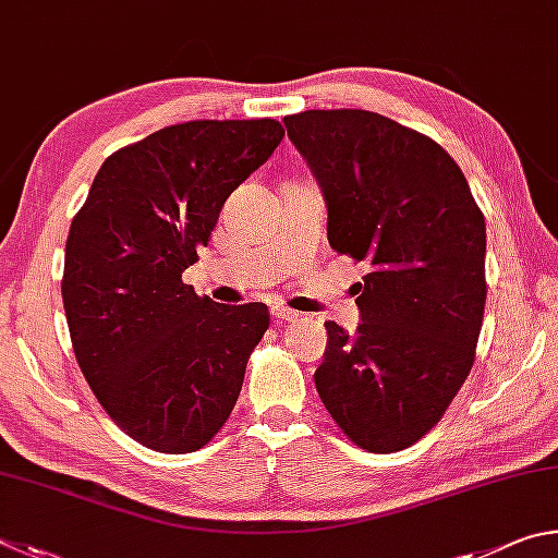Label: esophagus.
I'll list each match as a JSON object with an SVG mask.
<instances>
[{
	"mask_svg": "<svg viewBox=\"0 0 558 558\" xmlns=\"http://www.w3.org/2000/svg\"><path fill=\"white\" fill-rule=\"evenodd\" d=\"M271 316H274V320H284V324H294V320H299L296 311L284 308V306H274L271 308Z\"/></svg>",
	"mask_w": 558,
	"mask_h": 558,
	"instance_id": "obj_1",
	"label": "esophagus"
}]
</instances>
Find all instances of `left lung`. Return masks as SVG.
<instances>
[{"label":"left lung","instance_id":"left-lung-1","mask_svg":"<svg viewBox=\"0 0 558 558\" xmlns=\"http://www.w3.org/2000/svg\"><path fill=\"white\" fill-rule=\"evenodd\" d=\"M324 191L328 242L367 264L355 333L328 320L316 389L350 441L416 444L475 360L485 311V220L434 140L367 110L284 117Z\"/></svg>","mask_w":558,"mask_h":558}]
</instances>
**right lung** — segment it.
Listing matches in <instances>:
<instances>
[{"label": "right lung", "instance_id": "add662e5", "mask_svg": "<svg viewBox=\"0 0 558 558\" xmlns=\"http://www.w3.org/2000/svg\"><path fill=\"white\" fill-rule=\"evenodd\" d=\"M277 120H195L107 156L71 222L63 308L87 385L134 441L198 451L228 422L264 304H215L181 274L228 195L277 149Z\"/></svg>", "mask_w": 558, "mask_h": 558}]
</instances>
